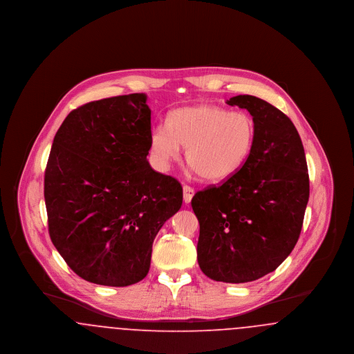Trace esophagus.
I'll return each mask as SVG.
<instances>
[{"label": "esophagus", "instance_id": "esophagus-1", "mask_svg": "<svg viewBox=\"0 0 354 354\" xmlns=\"http://www.w3.org/2000/svg\"><path fill=\"white\" fill-rule=\"evenodd\" d=\"M194 194H195V191H194V188L192 187H189V185H183V199H185V203L191 202V199H192V196H194Z\"/></svg>", "mask_w": 354, "mask_h": 354}]
</instances>
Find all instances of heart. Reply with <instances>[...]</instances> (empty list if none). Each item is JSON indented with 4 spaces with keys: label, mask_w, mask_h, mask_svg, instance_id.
I'll return each instance as SVG.
<instances>
[{
    "label": "heart",
    "mask_w": 354,
    "mask_h": 354,
    "mask_svg": "<svg viewBox=\"0 0 354 354\" xmlns=\"http://www.w3.org/2000/svg\"><path fill=\"white\" fill-rule=\"evenodd\" d=\"M256 138V124L244 111H230L215 104H198L172 111L167 126L151 131V150L167 165L185 149V160L202 178L221 182L244 166Z\"/></svg>",
    "instance_id": "obj_1"
}]
</instances>
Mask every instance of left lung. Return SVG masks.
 <instances>
[{"mask_svg": "<svg viewBox=\"0 0 354 354\" xmlns=\"http://www.w3.org/2000/svg\"><path fill=\"white\" fill-rule=\"evenodd\" d=\"M256 124L244 166L191 201L199 220L198 263L223 283H248L276 270L295 248L309 199L303 142L292 120L268 102L237 95Z\"/></svg>", "mask_w": 354, "mask_h": 354, "instance_id": "1", "label": "left lung"}]
</instances>
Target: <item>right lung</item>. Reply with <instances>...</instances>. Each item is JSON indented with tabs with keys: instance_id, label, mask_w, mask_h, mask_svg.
<instances>
[{
	"instance_id": "1",
	"label": "right lung",
	"mask_w": 354,
	"mask_h": 354,
	"mask_svg": "<svg viewBox=\"0 0 354 354\" xmlns=\"http://www.w3.org/2000/svg\"><path fill=\"white\" fill-rule=\"evenodd\" d=\"M146 94L90 102L54 136L45 171L49 235L86 281L127 286L143 280L152 243L183 202V188L151 169Z\"/></svg>"
}]
</instances>
